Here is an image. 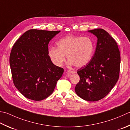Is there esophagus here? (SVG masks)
Returning a JSON list of instances; mask_svg holds the SVG:
<instances>
[{"mask_svg": "<svg viewBox=\"0 0 130 130\" xmlns=\"http://www.w3.org/2000/svg\"><path fill=\"white\" fill-rule=\"evenodd\" d=\"M67 72L69 73H71V74H75V73L74 71H72V70H68Z\"/></svg>", "mask_w": 130, "mask_h": 130, "instance_id": "34e87169", "label": "esophagus"}]
</instances>
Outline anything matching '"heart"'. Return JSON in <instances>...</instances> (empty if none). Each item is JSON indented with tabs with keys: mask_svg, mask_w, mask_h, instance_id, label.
<instances>
[{
	"mask_svg": "<svg viewBox=\"0 0 130 130\" xmlns=\"http://www.w3.org/2000/svg\"><path fill=\"white\" fill-rule=\"evenodd\" d=\"M56 44L57 48L48 49V55L57 67H61L65 62L66 56L70 65L85 67L90 62L95 49L92 39L87 37L69 35L58 40Z\"/></svg>",
	"mask_w": 130,
	"mask_h": 130,
	"instance_id": "1",
	"label": "heart"
}]
</instances>
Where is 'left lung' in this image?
Segmentation results:
<instances>
[{
  "label": "left lung",
  "mask_w": 130,
  "mask_h": 130,
  "mask_svg": "<svg viewBox=\"0 0 130 130\" xmlns=\"http://www.w3.org/2000/svg\"><path fill=\"white\" fill-rule=\"evenodd\" d=\"M88 31L97 37L96 48L90 62L78 70L80 80L75 91L83 100L96 101L105 97L118 81L121 57L116 42L105 30Z\"/></svg>",
  "instance_id": "1"
}]
</instances>
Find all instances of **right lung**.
Returning <instances> with one entry per match:
<instances>
[{"label":"right lung","instance_id":"obj_1","mask_svg":"<svg viewBox=\"0 0 130 130\" xmlns=\"http://www.w3.org/2000/svg\"><path fill=\"white\" fill-rule=\"evenodd\" d=\"M60 31L31 29L12 47L9 57L13 81L22 95L40 101L51 95L63 69L52 63L48 55L50 41Z\"/></svg>","mask_w":130,"mask_h":130}]
</instances>
